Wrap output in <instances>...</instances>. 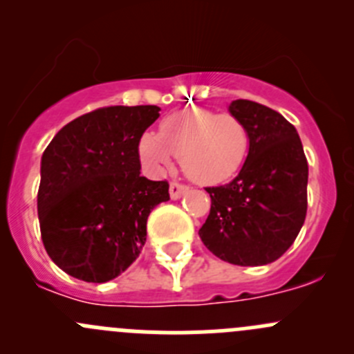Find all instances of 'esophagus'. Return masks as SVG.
<instances>
[{"label":"esophagus","mask_w":354,"mask_h":354,"mask_svg":"<svg viewBox=\"0 0 354 354\" xmlns=\"http://www.w3.org/2000/svg\"><path fill=\"white\" fill-rule=\"evenodd\" d=\"M188 192V187H185V185L181 183H176V181H173V183L169 185V195L173 200H178L181 197V195H185Z\"/></svg>","instance_id":"esophagus-1"}]
</instances>
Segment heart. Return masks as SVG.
I'll return each instance as SVG.
<instances>
[{
	"label": "heart",
	"instance_id": "heart-1",
	"mask_svg": "<svg viewBox=\"0 0 354 354\" xmlns=\"http://www.w3.org/2000/svg\"><path fill=\"white\" fill-rule=\"evenodd\" d=\"M248 149V130L236 116L205 109L169 114L160 121L159 135L144 133L138 142V156L149 169H167L174 154L183 173L202 185L233 178L245 164Z\"/></svg>",
	"mask_w": 354,
	"mask_h": 354
}]
</instances>
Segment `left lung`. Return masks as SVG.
Listing matches in <instances>:
<instances>
[{
    "instance_id": "8db88e82",
    "label": "left lung",
    "mask_w": 354,
    "mask_h": 354,
    "mask_svg": "<svg viewBox=\"0 0 354 354\" xmlns=\"http://www.w3.org/2000/svg\"><path fill=\"white\" fill-rule=\"evenodd\" d=\"M230 113L248 130V156L231 183L205 188L212 203L198 234L224 262L266 266L286 252L305 223L308 162L283 114L246 99L231 102Z\"/></svg>"
}]
</instances>
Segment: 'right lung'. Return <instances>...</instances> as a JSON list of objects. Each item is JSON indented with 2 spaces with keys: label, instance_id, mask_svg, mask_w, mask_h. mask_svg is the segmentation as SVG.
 <instances>
[{
  "label": "right lung",
  "instance_id": "1",
  "mask_svg": "<svg viewBox=\"0 0 354 354\" xmlns=\"http://www.w3.org/2000/svg\"><path fill=\"white\" fill-rule=\"evenodd\" d=\"M157 106H109L65 124L41 159L37 214L53 262L85 283H108L147 240V217L167 181L140 174L138 142Z\"/></svg>",
  "mask_w": 354,
  "mask_h": 354
}]
</instances>
